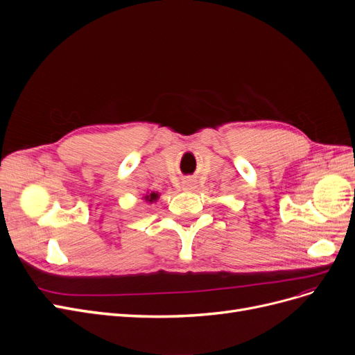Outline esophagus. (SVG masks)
Listing matches in <instances>:
<instances>
[{
	"label": "esophagus",
	"mask_w": 355,
	"mask_h": 355,
	"mask_svg": "<svg viewBox=\"0 0 355 355\" xmlns=\"http://www.w3.org/2000/svg\"><path fill=\"white\" fill-rule=\"evenodd\" d=\"M182 184H184L186 190H193L194 189V182L191 180H186L184 182H182Z\"/></svg>",
	"instance_id": "esophagus-1"
}]
</instances>
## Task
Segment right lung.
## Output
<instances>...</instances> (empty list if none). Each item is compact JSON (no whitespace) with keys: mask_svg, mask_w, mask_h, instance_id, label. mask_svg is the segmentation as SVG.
<instances>
[{"mask_svg":"<svg viewBox=\"0 0 355 355\" xmlns=\"http://www.w3.org/2000/svg\"><path fill=\"white\" fill-rule=\"evenodd\" d=\"M157 198H159V194H157V193H150V194H146V196H144V200L149 202V203H152V202H155Z\"/></svg>","mask_w":355,"mask_h":355,"instance_id":"obj_1","label":"right lung"}]
</instances>
